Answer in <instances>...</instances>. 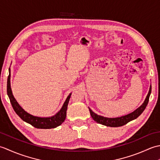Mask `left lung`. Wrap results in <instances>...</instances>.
<instances>
[{"instance_id":"8db88e82","label":"left lung","mask_w":160,"mask_h":160,"mask_svg":"<svg viewBox=\"0 0 160 160\" xmlns=\"http://www.w3.org/2000/svg\"><path fill=\"white\" fill-rule=\"evenodd\" d=\"M151 93V85L150 86V88H149L148 93L143 104H142L140 107L138 108L136 110H135L133 112H132V113L129 114L123 115V116H121V117H118V118H106V117L102 116V115H99L96 113H95L89 107L91 116L92 117L93 120L94 121H96V122H98V124H101L102 125L107 126V127H122V126L127 124L128 122L133 120L135 119H136L138 117L140 116L147 106Z\"/></svg>"}]
</instances>
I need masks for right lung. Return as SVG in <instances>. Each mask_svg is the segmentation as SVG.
<instances>
[{"label":"right lung","instance_id":"add662e5","mask_svg":"<svg viewBox=\"0 0 160 160\" xmlns=\"http://www.w3.org/2000/svg\"><path fill=\"white\" fill-rule=\"evenodd\" d=\"M9 76L8 78V84H7V92H8V97L9 98L10 102H11L13 110L16 112V113L22 119L23 121H25L27 123L32 125L33 127L37 128H44V129H49V128H54L57 127L62 124V122L64 121L67 115V110L68 103L71 96V93L67 96V99L64 102L62 108L58 112L53 116L51 117H38L34 116L32 114H30L28 112L25 111L21 106L18 103V102L15 99L14 96L12 93V91L11 89V84H10V68L9 69Z\"/></svg>","mask_w":160,"mask_h":160}]
</instances>
